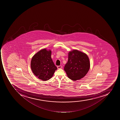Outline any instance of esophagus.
Wrapping results in <instances>:
<instances>
[{"mask_svg": "<svg viewBox=\"0 0 120 120\" xmlns=\"http://www.w3.org/2000/svg\"><path fill=\"white\" fill-rule=\"evenodd\" d=\"M57 68L58 69H61V68H63V66H61V65L58 66L57 67Z\"/></svg>", "mask_w": 120, "mask_h": 120, "instance_id": "obj_1", "label": "esophagus"}]
</instances>
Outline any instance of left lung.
Returning <instances> with one entry per match:
<instances>
[{
	"label": "left lung",
	"mask_w": 120,
	"mask_h": 120,
	"mask_svg": "<svg viewBox=\"0 0 120 120\" xmlns=\"http://www.w3.org/2000/svg\"><path fill=\"white\" fill-rule=\"evenodd\" d=\"M68 55V60L64 68L65 71L68 78L72 80H79L89 70V58L86 54L76 50L70 51Z\"/></svg>",
	"instance_id": "8db88e82"
}]
</instances>
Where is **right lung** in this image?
<instances>
[{
	"instance_id": "obj_1",
	"label": "right lung",
	"mask_w": 120,
	"mask_h": 120,
	"mask_svg": "<svg viewBox=\"0 0 120 120\" xmlns=\"http://www.w3.org/2000/svg\"><path fill=\"white\" fill-rule=\"evenodd\" d=\"M50 50L43 49L38 52L32 57L31 69L34 75L43 81H47L53 75L57 68L51 58Z\"/></svg>"
}]
</instances>
